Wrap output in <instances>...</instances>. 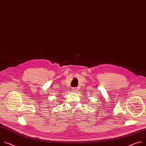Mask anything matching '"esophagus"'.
<instances>
[{
	"label": "esophagus",
	"mask_w": 146,
	"mask_h": 146,
	"mask_svg": "<svg viewBox=\"0 0 146 146\" xmlns=\"http://www.w3.org/2000/svg\"><path fill=\"white\" fill-rule=\"evenodd\" d=\"M77 88H72V91H73V92H76V91H77Z\"/></svg>",
	"instance_id": "1"
}]
</instances>
